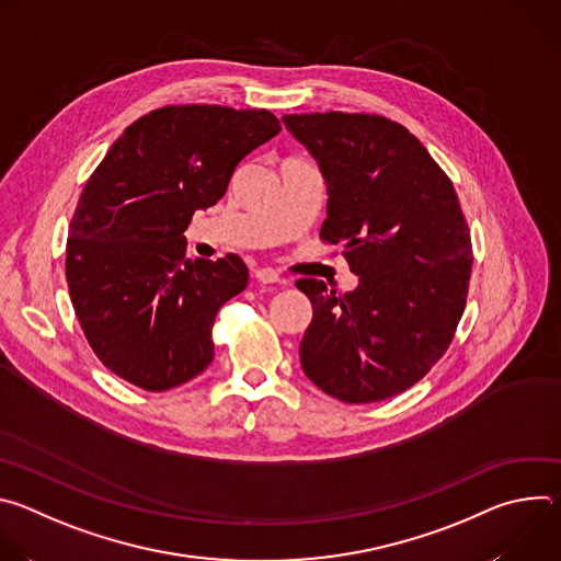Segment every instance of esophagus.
<instances>
[{
	"label": "esophagus",
	"instance_id": "obj_1",
	"mask_svg": "<svg viewBox=\"0 0 561 561\" xmlns=\"http://www.w3.org/2000/svg\"><path fill=\"white\" fill-rule=\"evenodd\" d=\"M255 279H257L260 284H282V286L288 284V282H286L284 277H279L273 268H257V271H255Z\"/></svg>",
	"mask_w": 561,
	"mask_h": 561
}]
</instances>
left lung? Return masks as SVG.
I'll list each match as a JSON object with an SVG mask.
<instances>
[{"label": "left lung", "instance_id": "8db88e82", "mask_svg": "<svg viewBox=\"0 0 561 561\" xmlns=\"http://www.w3.org/2000/svg\"><path fill=\"white\" fill-rule=\"evenodd\" d=\"M327 182L319 237L342 244L355 290L299 279L312 319L299 344L306 377L346 404L420 381L446 353L470 279V232L457 193L402 124L364 113L284 115Z\"/></svg>", "mask_w": 561, "mask_h": 561}]
</instances>
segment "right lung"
<instances>
[{"mask_svg": "<svg viewBox=\"0 0 561 561\" xmlns=\"http://www.w3.org/2000/svg\"><path fill=\"white\" fill-rule=\"evenodd\" d=\"M279 130L264 108L164 106L108 148L70 221L66 282L91 348L117 377L162 392L213 362L215 314L247 288L249 268L232 253L186 260L184 230Z\"/></svg>", "mask_w": 561, "mask_h": 561, "instance_id": "right-lung-1", "label": "right lung"}]
</instances>
